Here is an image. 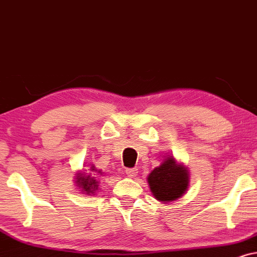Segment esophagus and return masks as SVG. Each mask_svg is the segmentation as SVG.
Listing matches in <instances>:
<instances>
[{"label": "esophagus", "instance_id": "34e87169", "mask_svg": "<svg viewBox=\"0 0 257 257\" xmlns=\"http://www.w3.org/2000/svg\"><path fill=\"white\" fill-rule=\"evenodd\" d=\"M125 174L129 177H135L136 175H138V169H136V168H126Z\"/></svg>", "mask_w": 257, "mask_h": 257}]
</instances>
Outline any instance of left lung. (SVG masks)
<instances>
[{
    "instance_id": "8db88e82",
    "label": "left lung",
    "mask_w": 257,
    "mask_h": 257,
    "mask_svg": "<svg viewBox=\"0 0 257 257\" xmlns=\"http://www.w3.org/2000/svg\"><path fill=\"white\" fill-rule=\"evenodd\" d=\"M148 183L157 200L174 201L187 190L189 179L187 170L177 166L174 157L170 156L149 174Z\"/></svg>"
}]
</instances>
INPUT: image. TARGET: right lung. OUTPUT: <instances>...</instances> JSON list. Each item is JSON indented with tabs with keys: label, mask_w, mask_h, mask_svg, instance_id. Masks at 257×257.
Instances as JSON below:
<instances>
[{
	"label": "right lung",
	"mask_w": 257,
	"mask_h": 257,
	"mask_svg": "<svg viewBox=\"0 0 257 257\" xmlns=\"http://www.w3.org/2000/svg\"><path fill=\"white\" fill-rule=\"evenodd\" d=\"M91 169L94 170V167H91ZM76 183L78 187L82 188V191H85L87 194H93L98 187L97 180L94 176L84 175V174H78V176L76 177Z\"/></svg>",
	"instance_id": "1"
}]
</instances>
